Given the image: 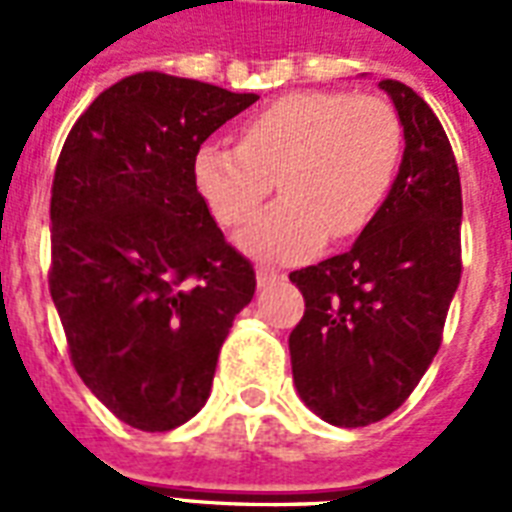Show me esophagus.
Returning a JSON list of instances; mask_svg holds the SVG:
<instances>
[{
    "label": "esophagus",
    "mask_w": 512,
    "mask_h": 512,
    "mask_svg": "<svg viewBox=\"0 0 512 512\" xmlns=\"http://www.w3.org/2000/svg\"><path fill=\"white\" fill-rule=\"evenodd\" d=\"M284 279V273H279L276 268H268V265H260L257 268V284L260 287H271V284H276V281Z\"/></svg>",
    "instance_id": "1"
}]
</instances>
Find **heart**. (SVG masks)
Returning <instances> with one entry per match:
<instances>
[{"label":"heart","instance_id":"b5f03b06","mask_svg":"<svg viewBox=\"0 0 512 512\" xmlns=\"http://www.w3.org/2000/svg\"><path fill=\"white\" fill-rule=\"evenodd\" d=\"M401 156L396 111L372 95L305 90L281 95L241 124V143L209 140L193 183L220 225H241L279 183L284 199L239 233L265 263H297L372 223Z\"/></svg>","mask_w":512,"mask_h":512}]
</instances>
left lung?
Returning a JSON list of instances; mask_svg holds the SVG:
<instances>
[{
  "mask_svg": "<svg viewBox=\"0 0 512 512\" xmlns=\"http://www.w3.org/2000/svg\"><path fill=\"white\" fill-rule=\"evenodd\" d=\"M404 127V159L356 244L289 273L305 316L289 335L308 409L337 428L385 420L438 353L462 273V188L452 146L425 100L382 79Z\"/></svg>",
  "mask_w": 512,
  "mask_h": 512,
  "instance_id": "1",
  "label": "left lung"
}]
</instances>
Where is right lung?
Listing matches in <instances>:
<instances>
[{
    "label": "right lung",
    "instance_id": "add662e5",
    "mask_svg": "<svg viewBox=\"0 0 512 512\" xmlns=\"http://www.w3.org/2000/svg\"><path fill=\"white\" fill-rule=\"evenodd\" d=\"M257 100L143 71L68 132L52 180L50 295L84 385L146 433L207 404L217 356L255 295L193 183L204 140Z\"/></svg>",
    "mask_w": 512,
    "mask_h": 512
}]
</instances>
